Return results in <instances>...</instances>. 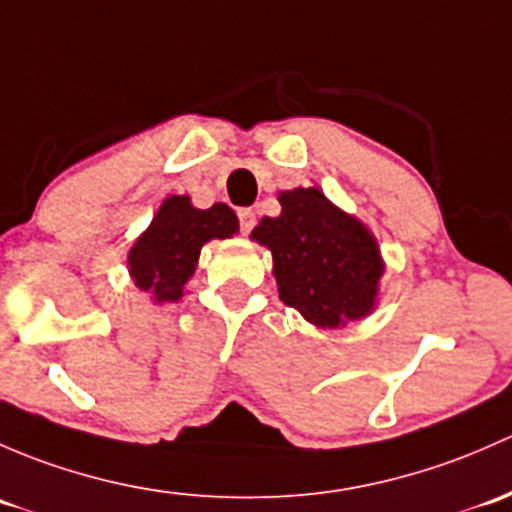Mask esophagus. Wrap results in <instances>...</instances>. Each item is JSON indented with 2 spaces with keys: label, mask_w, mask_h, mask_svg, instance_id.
Here are the masks:
<instances>
[{
  "label": "esophagus",
  "mask_w": 512,
  "mask_h": 512,
  "mask_svg": "<svg viewBox=\"0 0 512 512\" xmlns=\"http://www.w3.org/2000/svg\"><path fill=\"white\" fill-rule=\"evenodd\" d=\"M239 224H241V234H249L256 224L254 209H239Z\"/></svg>",
  "instance_id": "obj_1"
}]
</instances>
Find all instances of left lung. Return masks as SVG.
<instances>
[{
    "label": "left lung",
    "mask_w": 512,
    "mask_h": 512,
    "mask_svg": "<svg viewBox=\"0 0 512 512\" xmlns=\"http://www.w3.org/2000/svg\"><path fill=\"white\" fill-rule=\"evenodd\" d=\"M281 217H263L251 239L271 249L278 295L318 328L370 315L384 273L377 239L320 189L278 194Z\"/></svg>",
    "instance_id": "obj_1"
}]
</instances>
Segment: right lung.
Instances as JSON below:
<instances>
[{"label": "right lung", "instance_id": "right-lung-1", "mask_svg": "<svg viewBox=\"0 0 512 512\" xmlns=\"http://www.w3.org/2000/svg\"><path fill=\"white\" fill-rule=\"evenodd\" d=\"M239 219L226 204L192 207L189 197H167L145 234L128 254V271L142 293L155 303H177L194 276L199 251L212 239H229Z\"/></svg>", "mask_w": 512, "mask_h": 512}]
</instances>
